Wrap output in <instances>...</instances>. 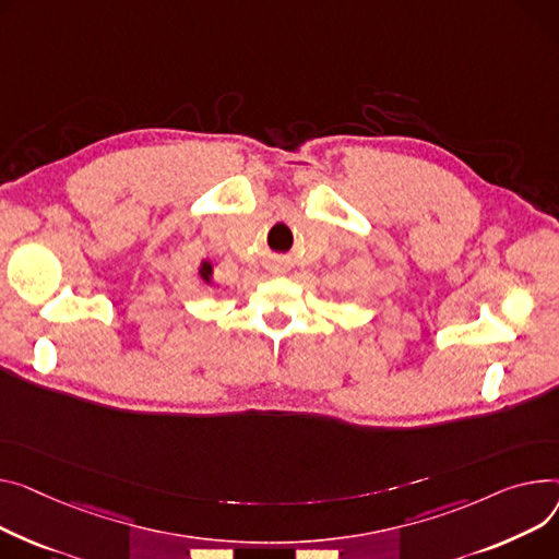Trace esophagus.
<instances>
[{"label": "esophagus", "mask_w": 559, "mask_h": 559, "mask_svg": "<svg viewBox=\"0 0 559 559\" xmlns=\"http://www.w3.org/2000/svg\"><path fill=\"white\" fill-rule=\"evenodd\" d=\"M274 272H283V270H278V267H276V270H274Z\"/></svg>", "instance_id": "obj_1"}]
</instances>
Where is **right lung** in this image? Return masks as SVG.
<instances>
[{"label": "right lung", "mask_w": 559, "mask_h": 559, "mask_svg": "<svg viewBox=\"0 0 559 559\" xmlns=\"http://www.w3.org/2000/svg\"><path fill=\"white\" fill-rule=\"evenodd\" d=\"M211 274H213V267H211V263H206V260H204L202 267H200V276H202V281H204V283H211Z\"/></svg>", "instance_id": "add662e5"}]
</instances>
